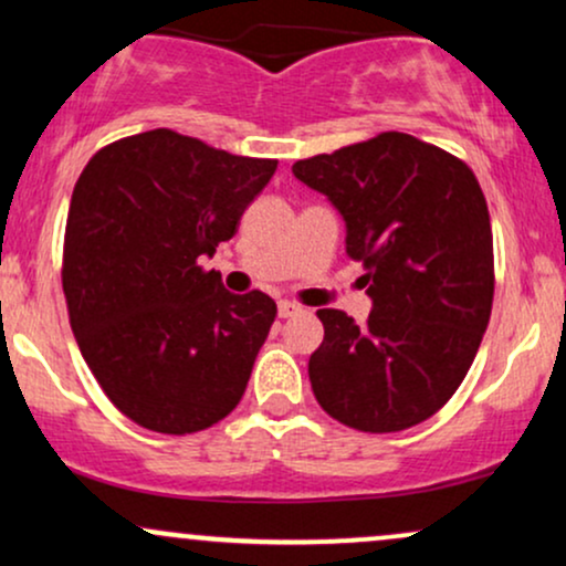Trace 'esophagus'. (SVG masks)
I'll list each match as a JSON object with an SVG mask.
<instances>
[{
	"label": "esophagus",
	"instance_id": "1",
	"mask_svg": "<svg viewBox=\"0 0 566 566\" xmlns=\"http://www.w3.org/2000/svg\"><path fill=\"white\" fill-rule=\"evenodd\" d=\"M297 314H303V305L292 301H279V316H282V319H290V316H297Z\"/></svg>",
	"mask_w": 566,
	"mask_h": 566
}]
</instances>
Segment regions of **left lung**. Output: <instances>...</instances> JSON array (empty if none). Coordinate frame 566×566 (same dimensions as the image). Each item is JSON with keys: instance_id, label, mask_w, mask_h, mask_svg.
Instances as JSON below:
<instances>
[{"instance_id": "1", "label": "left lung", "mask_w": 566, "mask_h": 566, "mask_svg": "<svg viewBox=\"0 0 566 566\" xmlns=\"http://www.w3.org/2000/svg\"><path fill=\"white\" fill-rule=\"evenodd\" d=\"M292 172L346 220V252L373 297L367 324L316 311V401L356 431L423 423L458 391L492 314V226L476 175L407 133L301 159Z\"/></svg>"}]
</instances>
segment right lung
Instances as JSON below:
<instances>
[{
    "mask_svg": "<svg viewBox=\"0 0 566 566\" xmlns=\"http://www.w3.org/2000/svg\"><path fill=\"white\" fill-rule=\"evenodd\" d=\"M274 172L276 159L165 127L108 143L82 170L63 295L84 361L133 423L184 437L242 399L276 303L261 290L233 295L199 258L229 242Z\"/></svg>",
    "mask_w": 566,
    "mask_h": 566,
    "instance_id": "right-lung-1",
    "label": "right lung"
}]
</instances>
